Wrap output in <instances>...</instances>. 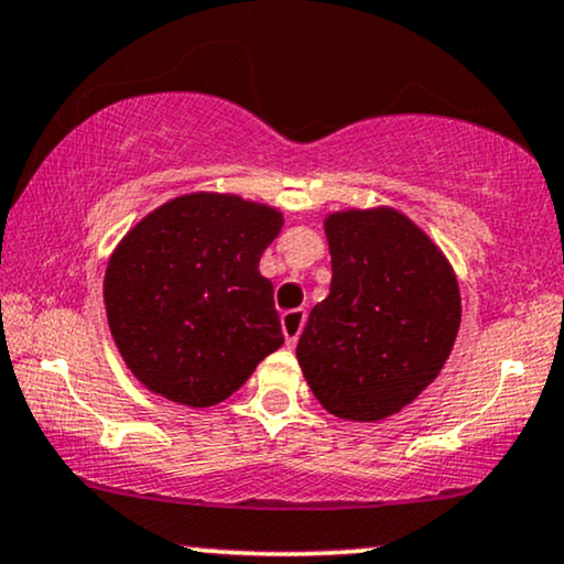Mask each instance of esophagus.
Here are the masks:
<instances>
[{
    "label": "esophagus",
    "mask_w": 564,
    "mask_h": 564,
    "mask_svg": "<svg viewBox=\"0 0 564 564\" xmlns=\"http://www.w3.org/2000/svg\"><path fill=\"white\" fill-rule=\"evenodd\" d=\"M304 319H306V310H289L281 315V327H283V335H286V344L289 346H296L299 335H302V327H304Z\"/></svg>",
    "instance_id": "1"
}]
</instances>
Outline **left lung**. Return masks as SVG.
Here are the masks:
<instances>
[{"label":"left lung","mask_w":564,"mask_h":564,"mask_svg":"<svg viewBox=\"0 0 564 564\" xmlns=\"http://www.w3.org/2000/svg\"><path fill=\"white\" fill-rule=\"evenodd\" d=\"M330 294L299 338L302 375L325 411L382 422L437 380L460 327L458 275L405 213H327Z\"/></svg>","instance_id":"obj_1"}]
</instances>
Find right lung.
Masks as SVG:
<instances>
[{"instance_id": "add662e5", "label": "right lung", "mask_w": 564, "mask_h": 564, "mask_svg": "<svg viewBox=\"0 0 564 564\" xmlns=\"http://www.w3.org/2000/svg\"><path fill=\"white\" fill-rule=\"evenodd\" d=\"M283 213L231 192H187L142 216L104 275L109 330L142 388L189 409L226 401L283 346L260 258Z\"/></svg>"}]
</instances>
